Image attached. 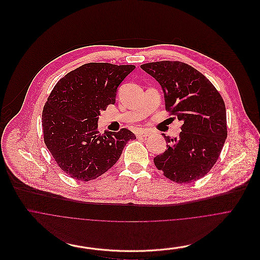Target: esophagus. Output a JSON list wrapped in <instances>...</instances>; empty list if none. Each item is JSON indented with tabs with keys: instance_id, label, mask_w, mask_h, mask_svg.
I'll return each instance as SVG.
<instances>
[{
	"instance_id": "esophagus-1",
	"label": "esophagus",
	"mask_w": 260,
	"mask_h": 260,
	"mask_svg": "<svg viewBox=\"0 0 260 260\" xmlns=\"http://www.w3.org/2000/svg\"><path fill=\"white\" fill-rule=\"evenodd\" d=\"M149 132L148 131H143V130H140L139 132H137V137L138 138H146L147 136H149Z\"/></svg>"
}]
</instances>
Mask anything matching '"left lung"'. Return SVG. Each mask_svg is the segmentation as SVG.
Wrapping results in <instances>:
<instances>
[{
  "label": "left lung",
  "mask_w": 260,
  "mask_h": 260,
  "mask_svg": "<svg viewBox=\"0 0 260 260\" xmlns=\"http://www.w3.org/2000/svg\"><path fill=\"white\" fill-rule=\"evenodd\" d=\"M161 85L166 110L182 122L176 138L165 136L167 149L153 163L167 178L189 183L215 165L228 136L224 101L203 74L181 61L140 66Z\"/></svg>",
  "instance_id": "8db88e82"
}]
</instances>
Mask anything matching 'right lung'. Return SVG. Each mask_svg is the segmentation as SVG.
<instances>
[{
	"mask_svg": "<svg viewBox=\"0 0 260 260\" xmlns=\"http://www.w3.org/2000/svg\"><path fill=\"white\" fill-rule=\"evenodd\" d=\"M135 66L90 62L61 78L42 114L44 141L61 170L89 181L111 169L124 146L136 139L128 129L98 131L100 112L115 105L117 89Z\"/></svg>",
	"mask_w": 260,
	"mask_h": 260,
	"instance_id": "obj_1",
	"label": "right lung"
}]
</instances>
